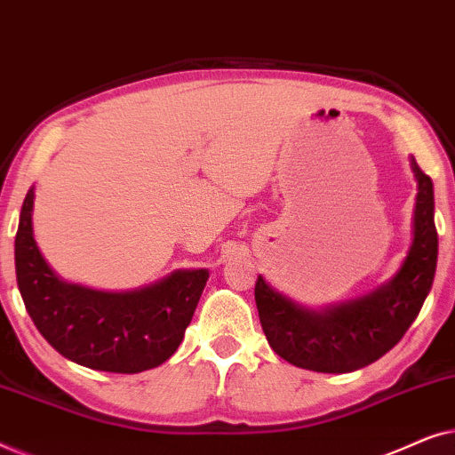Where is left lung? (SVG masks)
I'll use <instances>...</instances> for the list:
<instances>
[{
    "instance_id": "obj_1",
    "label": "left lung",
    "mask_w": 455,
    "mask_h": 455,
    "mask_svg": "<svg viewBox=\"0 0 455 455\" xmlns=\"http://www.w3.org/2000/svg\"><path fill=\"white\" fill-rule=\"evenodd\" d=\"M419 192L412 244L400 271L356 300L310 310L279 294L259 275L254 285L267 341L283 360L316 372H352L387 354L419 316L437 269L433 180L410 159Z\"/></svg>"
}]
</instances>
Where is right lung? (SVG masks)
I'll return each instance as SVG.
<instances>
[{"instance_id":"1","label":"right lung","mask_w":455,"mask_h":455,"mask_svg":"<svg viewBox=\"0 0 455 455\" xmlns=\"http://www.w3.org/2000/svg\"><path fill=\"white\" fill-rule=\"evenodd\" d=\"M35 186L22 203L14 259L16 282L43 338L72 363L108 372H142L164 364L182 344L207 269H178L132 291L68 283L43 259L33 234Z\"/></svg>"}]
</instances>
